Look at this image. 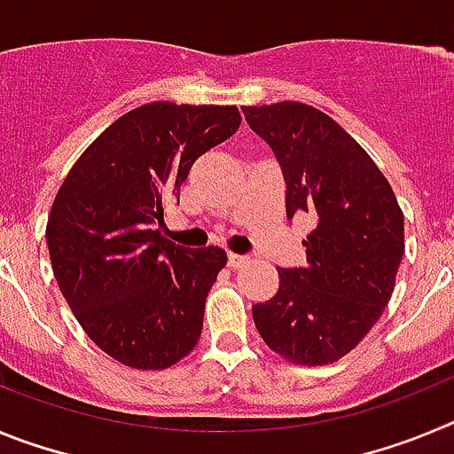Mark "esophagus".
<instances>
[{
  "label": "esophagus",
  "instance_id": "1",
  "mask_svg": "<svg viewBox=\"0 0 454 454\" xmlns=\"http://www.w3.org/2000/svg\"><path fill=\"white\" fill-rule=\"evenodd\" d=\"M246 263H247V256L234 254V252H230V254H227V266H230L231 270H236V268H240V266H246Z\"/></svg>",
  "mask_w": 454,
  "mask_h": 454
}]
</instances>
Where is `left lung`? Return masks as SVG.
Returning <instances> with one entry per match:
<instances>
[{
  "instance_id": "1",
  "label": "left lung",
  "mask_w": 454,
  "mask_h": 454,
  "mask_svg": "<svg viewBox=\"0 0 454 454\" xmlns=\"http://www.w3.org/2000/svg\"><path fill=\"white\" fill-rule=\"evenodd\" d=\"M286 184V218L314 230L302 268H279V288L252 307L266 346L286 362H339L371 332L404 254V215L380 168L330 115L300 102L243 106Z\"/></svg>"
}]
</instances>
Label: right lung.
<instances>
[{
    "label": "right lung",
    "mask_w": 454,
    "mask_h": 454,
    "mask_svg": "<svg viewBox=\"0 0 454 454\" xmlns=\"http://www.w3.org/2000/svg\"><path fill=\"white\" fill-rule=\"evenodd\" d=\"M236 106L152 102L115 120L67 172L47 220L51 268L95 346L161 371L202 334L227 254L175 246L154 230L192 163L236 134Z\"/></svg>",
    "instance_id": "1"
}]
</instances>
